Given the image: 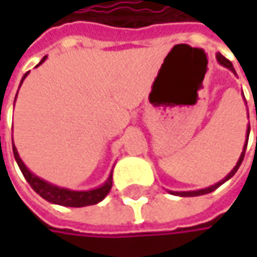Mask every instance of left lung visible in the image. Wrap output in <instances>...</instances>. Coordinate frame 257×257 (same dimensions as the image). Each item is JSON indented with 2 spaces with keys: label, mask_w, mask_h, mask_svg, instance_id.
Masks as SVG:
<instances>
[{
  "label": "left lung",
  "mask_w": 257,
  "mask_h": 257,
  "mask_svg": "<svg viewBox=\"0 0 257 257\" xmlns=\"http://www.w3.org/2000/svg\"><path fill=\"white\" fill-rule=\"evenodd\" d=\"M216 58H217V62L220 64V65H223L225 68H228L229 71H232L233 74H236L235 73V68H233V65H232L231 61H228L223 55H220V53H216ZM244 95V93H242ZM247 104V102H245ZM248 135H250V123L247 125V132H245V144H244V147H242V152H241V155H239V158H238V162H236V165L232 168V171L225 177V179H222L220 181H217L216 184H213V186H208V187H205V189H198V190H187V192H176V190H168L171 195H176V196H201V195H205V193H210V192H213V190H216L217 187H220L223 183H226L228 180L232 179L233 177V174L238 171V168H239V165H241V162H242V159H244V153H245V149H247V143H248Z\"/></svg>",
  "instance_id": "8db88e82"
}]
</instances>
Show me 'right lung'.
<instances>
[{"label": "right lung", "instance_id": "right-lung-1", "mask_svg": "<svg viewBox=\"0 0 257 257\" xmlns=\"http://www.w3.org/2000/svg\"><path fill=\"white\" fill-rule=\"evenodd\" d=\"M47 56H44L38 65H41L44 61H46ZM37 65V67H38ZM29 73H26L25 76L22 77V81L21 84L24 83V80L26 78ZM19 92V90H18ZM16 101V99H15ZM13 141V138H12ZM13 155H15V159L24 174V177L26 179V181L29 183V186L41 196L44 198L46 201L52 202V204H58V205H64V207H86V205H93V204H98L101 202L110 192L111 189V183H113V170L110 173V176L107 177V180L95 187V189H89V190H73V189H67V187H61V186H56L53 183H49L44 179L35 176L34 173H31L28 170L24 161L21 159L19 153H18V149L15 147V143H13Z\"/></svg>", "mask_w": 257, "mask_h": 257}]
</instances>
